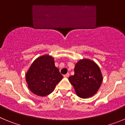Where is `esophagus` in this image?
Instances as JSON below:
<instances>
[{"label": "esophagus", "mask_w": 125, "mask_h": 125, "mask_svg": "<svg viewBox=\"0 0 125 125\" xmlns=\"http://www.w3.org/2000/svg\"><path fill=\"white\" fill-rule=\"evenodd\" d=\"M69 76V73H68V74H66L64 75V78H68Z\"/></svg>", "instance_id": "34e87169"}]
</instances>
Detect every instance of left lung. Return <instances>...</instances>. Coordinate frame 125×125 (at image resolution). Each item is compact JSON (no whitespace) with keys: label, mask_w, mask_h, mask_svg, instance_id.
<instances>
[{"label":"left lung","mask_w":125,"mask_h":125,"mask_svg":"<svg viewBox=\"0 0 125 125\" xmlns=\"http://www.w3.org/2000/svg\"><path fill=\"white\" fill-rule=\"evenodd\" d=\"M76 94L81 98H88L95 94L103 81L99 66L88 59L79 60L76 64L74 74L69 78Z\"/></svg>","instance_id":"left-lung-1"}]
</instances>
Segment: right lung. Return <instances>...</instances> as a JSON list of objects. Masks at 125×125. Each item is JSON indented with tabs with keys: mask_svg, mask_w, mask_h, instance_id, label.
<instances>
[{
	"mask_svg": "<svg viewBox=\"0 0 125 125\" xmlns=\"http://www.w3.org/2000/svg\"><path fill=\"white\" fill-rule=\"evenodd\" d=\"M26 82L34 94L46 96L51 93L62 79L52 56L44 55L33 62L25 74Z\"/></svg>",
	"mask_w": 125,
	"mask_h": 125,
	"instance_id": "1",
	"label": "right lung"
}]
</instances>
